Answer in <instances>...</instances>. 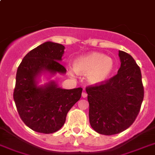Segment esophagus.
Wrapping results in <instances>:
<instances>
[{
  "mask_svg": "<svg viewBox=\"0 0 155 155\" xmlns=\"http://www.w3.org/2000/svg\"><path fill=\"white\" fill-rule=\"evenodd\" d=\"M87 94L85 92H84L82 93V97H83V98H86V97H87Z\"/></svg>",
  "mask_w": 155,
  "mask_h": 155,
  "instance_id": "obj_1",
  "label": "esophagus"
}]
</instances>
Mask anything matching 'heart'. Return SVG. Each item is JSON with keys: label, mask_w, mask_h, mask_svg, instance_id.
Listing matches in <instances>:
<instances>
[{"label": "heart", "mask_w": 155, "mask_h": 155, "mask_svg": "<svg viewBox=\"0 0 155 155\" xmlns=\"http://www.w3.org/2000/svg\"><path fill=\"white\" fill-rule=\"evenodd\" d=\"M73 67L79 74H87L89 83L98 84L110 75L113 70V61L104 54L92 52L76 58Z\"/></svg>", "instance_id": "1"}]
</instances>
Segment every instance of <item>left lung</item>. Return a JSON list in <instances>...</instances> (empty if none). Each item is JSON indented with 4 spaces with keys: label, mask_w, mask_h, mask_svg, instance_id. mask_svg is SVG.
I'll return each instance as SVG.
<instances>
[{
    "label": "left lung",
    "mask_w": 155,
    "mask_h": 155,
    "mask_svg": "<svg viewBox=\"0 0 155 155\" xmlns=\"http://www.w3.org/2000/svg\"><path fill=\"white\" fill-rule=\"evenodd\" d=\"M117 74L85 89L89 103V122L101 134L113 135L130 127L144 98L142 73L132 56L119 51Z\"/></svg>",
    "instance_id": "obj_1"
}]
</instances>
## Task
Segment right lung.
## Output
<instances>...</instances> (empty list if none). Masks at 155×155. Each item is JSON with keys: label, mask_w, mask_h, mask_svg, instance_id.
<instances>
[{"label": "right lung", "mask_w": 155, "mask_h": 155, "mask_svg": "<svg viewBox=\"0 0 155 155\" xmlns=\"http://www.w3.org/2000/svg\"><path fill=\"white\" fill-rule=\"evenodd\" d=\"M64 49L59 43L44 42L24 57L17 71L13 100L21 119L35 132L58 131L81 97L82 87L63 89L54 81L43 87L36 84V77L43 71L65 74L67 69L59 63Z\"/></svg>", "instance_id": "obj_1"}]
</instances>
